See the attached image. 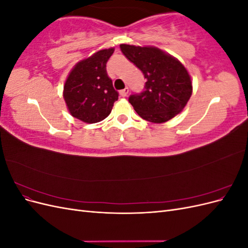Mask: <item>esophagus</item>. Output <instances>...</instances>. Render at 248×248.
I'll list each match as a JSON object with an SVG mask.
<instances>
[{
	"mask_svg": "<svg viewBox=\"0 0 248 248\" xmlns=\"http://www.w3.org/2000/svg\"><path fill=\"white\" fill-rule=\"evenodd\" d=\"M128 88H125V89H123V90H121V91H120V95H121L122 97H126L127 96V94H128Z\"/></svg>",
	"mask_w": 248,
	"mask_h": 248,
	"instance_id": "1",
	"label": "esophagus"
}]
</instances>
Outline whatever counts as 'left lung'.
Returning <instances> with one entry per match:
<instances>
[{
  "label": "left lung",
  "instance_id": "1",
  "mask_svg": "<svg viewBox=\"0 0 248 248\" xmlns=\"http://www.w3.org/2000/svg\"><path fill=\"white\" fill-rule=\"evenodd\" d=\"M120 48L147 79L144 91L128 98L138 115L152 123L167 122L178 115L192 93L191 79L185 67L156 47L121 44Z\"/></svg>",
  "mask_w": 248,
  "mask_h": 248
}]
</instances>
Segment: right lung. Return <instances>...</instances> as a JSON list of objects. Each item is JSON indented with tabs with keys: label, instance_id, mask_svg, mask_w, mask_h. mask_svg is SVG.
<instances>
[{
	"label": "right lung",
	"instance_id": "right-lung-1",
	"mask_svg": "<svg viewBox=\"0 0 248 248\" xmlns=\"http://www.w3.org/2000/svg\"><path fill=\"white\" fill-rule=\"evenodd\" d=\"M114 48L102 49L78 62L64 86V99L70 114L86 123H97L111 111L119 93L108 76L107 62Z\"/></svg>",
	"mask_w": 248,
	"mask_h": 248
}]
</instances>
